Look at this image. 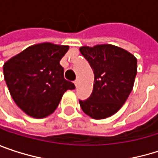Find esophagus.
I'll return each mask as SVG.
<instances>
[{
    "mask_svg": "<svg viewBox=\"0 0 158 158\" xmlns=\"http://www.w3.org/2000/svg\"><path fill=\"white\" fill-rule=\"evenodd\" d=\"M79 79H76V80L74 81V84H75V86H76V87H78V86H79Z\"/></svg>",
    "mask_w": 158,
    "mask_h": 158,
    "instance_id": "1",
    "label": "esophagus"
}]
</instances>
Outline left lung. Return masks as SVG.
<instances>
[{"label": "left lung", "mask_w": 158, "mask_h": 158, "mask_svg": "<svg viewBox=\"0 0 158 158\" xmlns=\"http://www.w3.org/2000/svg\"><path fill=\"white\" fill-rule=\"evenodd\" d=\"M81 55L94 73L90 96L79 101L82 110L93 119H105L122 108L129 97L137 73V59L112 45L81 47Z\"/></svg>", "instance_id": "obj_1"}]
</instances>
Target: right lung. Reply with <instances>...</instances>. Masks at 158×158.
Returning <instances> with one entry per match:
<instances>
[{
	"label": "right lung",
	"instance_id": "obj_1",
	"mask_svg": "<svg viewBox=\"0 0 158 158\" xmlns=\"http://www.w3.org/2000/svg\"><path fill=\"white\" fill-rule=\"evenodd\" d=\"M68 50V46L37 44L4 63L3 75L11 96L27 115L37 119L50 115L65 91L75 89L64 79V69L59 64Z\"/></svg>",
	"mask_w": 158,
	"mask_h": 158
}]
</instances>
